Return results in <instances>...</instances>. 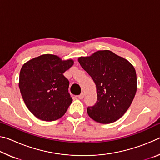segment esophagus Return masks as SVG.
<instances>
[{
    "label": "esophagus",
    "instance_id": "34e87169",
    "mask_svg": "<svg viewBox=\"0 0 160 160\" xmlns=\"http://www.w3.org/2000/svg\"><path fill=\"white\" fill-rule=\"evenodd\" d=\"M83 97H84V93L83 92H82L80 94H79V95H78V98H79L80 99H83Z\"/></svg>",
    "mask_w": 160,
    "mask_h": 160
}]
</instances>
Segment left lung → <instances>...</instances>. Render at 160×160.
Listing matches in <instances>:
<instances>
[{
    "label": "left lung",
    "mask_w": 160,
    "mask_h": 160,
    "mask_svg": "<svg viewBox=\"0 0 160 160\" xmlns=\"http://www.w3.org/2000/svg\"><path fill=\"white\" fill-rule=\"evenodd\" d=\"M78 61L96 85L97 102L94 106L88 107L89 116L104 124L117 121L128 110L136 93L134 67L109 50L80 57Z\"/></svg>",
    "instance_id": "1"
}]
</instances>
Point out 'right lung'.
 <instances>
[{"mask_svg":"<svg viewBox=\"0 0 160 160\" xmlns=\"http://www.w3.org/2000/svg\"><path fill=\"white\" fill-rule=\"evenodd\" d=\"M73 61H62L55 55L44 54L25 63L20 72L19 88L27 107L37 118L57 120L72 102L69 81L63 73Z\"/></svg>","mask_w":160,"mask_h":160,"instance_id":"obj_1","label":"right lung"}]
</instances>
